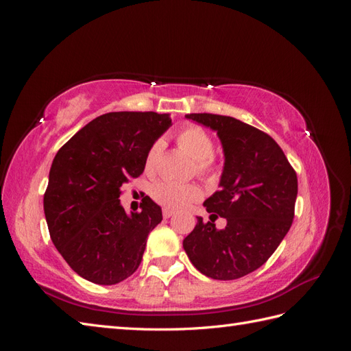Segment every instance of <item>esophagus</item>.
<instances>
[{
  "instance_id": "obj_1",
  "label": "esophagus",
  "mask_w": 351,
  "mask_h": 351,
  "mask_svg": "<svg viewBox=\"0 0 351 351\" xmlns=\"http://www.w3.org/2000/svg\"><path fill=\"white\" fill-rule=\"evenodd\" d=\"M173 214H174V212H173L171 209H167V208H165V209L162 210V215H164V218H165V219H167V218H171V217H173Z\"/></svg>"
}]
</instances>
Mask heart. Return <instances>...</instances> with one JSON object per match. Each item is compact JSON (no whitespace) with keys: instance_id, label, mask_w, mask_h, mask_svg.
Here are the masks:
<instances>
[{"instance_id":"b5f03b06","label":"heart","mask_w":351,"mask_h":351,"mask_svg":"<svg viewBox=\"0 0 351 351\" xmlns=\"http://www.w3.org/2000/svg\"><path fill=\"white\" fill-rule=\"evenodd\" d=\"M178 145L197 161V173L205 174L209 171L210 158L214 156V142L209 134L202 130L200 127L190 125L183 129L177 136ZM164 151V141H155L145 158L146 169H154L159 159H161ZM152 196L158 204L164 205L169 209H184L190 204L199 200L202 196L200 189L195 184H176L171 182H161L154 186Z\"/></svg>"}]
</instances>
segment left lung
I'll use <instances>...</instances> for the list:
<instances>
[{
  "mask_svg": "<svg viewBox=\"0 0 351 351\" xmlns=\"http://www.w3.org/2000/svg\"><path fill=\"white\" fill-rule=\"evenodd\" d=\"M186 119L214 130L221 141V190L204 206L212 215L226 218L227 226L218 230L214 221L205 224L197 217L183 247L193 267L206 277L237 280L261 268L289 232L297 176L267 133L227 115L187 114Z\"/></svg>",
  "mask_w": 351,
  "mask_h": 351,
  "instance_id": "8db88e82",
  "label": "left lung"
}]
</instances>
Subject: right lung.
<instances>
[{
	"label": "right lung",
	"mask_w": 351,
	"mask_h": 351,
	"mask_svg": "<svg viewBox=\"0 0 351 351\" xmlns=\"http://www.w3.org/2000/svg\"><path fill=\"white\" fill-rule=\"evenodd\" d=\"M169 125V114L107 112L57 152L44 195L45 218L54 246L82 278L112 285L139 268L162 210L145 196L142 210L127 214L119 197L123 184L143 173L147 151Z\"/></svg>",
	"instance_id": "obj_1"
}]
</instances>
